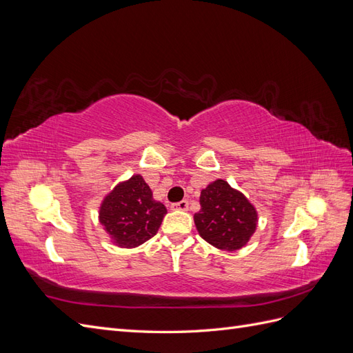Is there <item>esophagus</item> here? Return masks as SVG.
<instances>
[{
	"label": "esophagus",
	"instance_id": "esophagus-1",
	"mask_svg": "<svg viewBox=\"0 0 353 353\" xmlns=\"http://www.w3.org/2000/svg\"><path fill=\"white\" fill-rule=\"evenodd\" d=\"M170 209H172V210H188V201L183 200V201L174 203V205L170 206Z\"/></svg>",
	"mask_w": 353,
	"mask_h": 353
}]
</instances>
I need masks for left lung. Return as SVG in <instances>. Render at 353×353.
Instances as JSON below:
<instances>
[{"instance_id": "1", "label": "left lung", "mask_w": 353, "mask_h": 353, "mask_svg": "<svg viewBox=\"0 0 353 353\" xmlns=\"http://www.w3.org/2000/svg\"><path fill=\"white\" fill-rule=\"evenodd\" d=\"M200 206L194 223L200 237L209 244L221 250L236 252L253 236L258 212L227 181L216 179L201 190Z\"/></svg>"}]
</instances>
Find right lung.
<instances>
[{"label":"right lung","instance_id":"right-lung-1","mask_svg":"<svg viewBox=\"0 0 353 353\" xmlns=\"http://www.w3.org/2000/svg\"><path fill=\"white\" fill-rule=\"evenodd\" d=\"M165 215V205L153 199L141 175H134L104 197L99 219L116 245L132 249L156 236Z\"/></svg>","mask_w":353,"mask_h":353}]
</instances>
